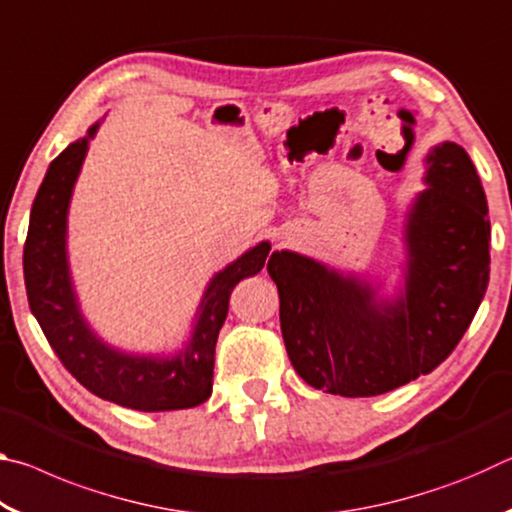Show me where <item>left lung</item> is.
Masks as SVG:
<instances>
[{
  "label": "left lung",
  "mask_w": 512,
  "mask_h": 512,
  "mask_svg": "<svg viewBox=\"0 0 512 512\" xmlns=\"http://www.w3.org/2000/svg\"><path fill=\"white\" fill-rule=\"evenodd\" d=\"M404 223L402 287L275 250L268 275L298 375L318 391L372 397L440 366L463 339L490 280L488 201L470 155L443 142Z\"/></svg>",
  "instance_id": "1"
}]
</instances>
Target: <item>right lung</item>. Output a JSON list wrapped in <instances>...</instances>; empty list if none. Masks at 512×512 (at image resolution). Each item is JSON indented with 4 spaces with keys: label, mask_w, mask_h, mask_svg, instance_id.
I'll list each match as a JSON object with an SVG mask.
<instances>
[{
    "label": "right lung",
    "mask_w": 512,
    "mask_h": 512,
    "mask_svg": "<svg viewBox=\"0 0 512 512\" xmlns=\"http://www.w3.org/2000/svg\"><path fill=\"white\" fill-rule=\"evenodd\" d=\"M99 126L101 121L92 124L85 137L69 144L49 164L33 201L24 244L29 307L63 366L101 400L135 411L192 409L212 395L214 348L228 316L230 293L244 277L262 271L271 244L259 241L214 273L198 305L189 339L176 354L164 357L112 348L85 320L67 259L69 201Z\"/></svg>",
    "instance_id": "obj_1"
}]
</instances>
